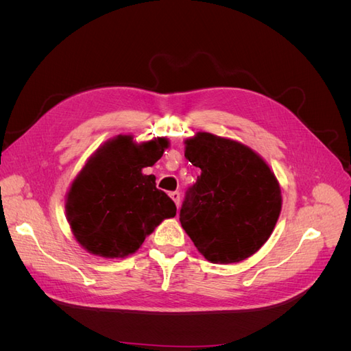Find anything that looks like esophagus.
<instances>
[{
  "label": "esophagus",
  "instance_id": "1",
  "mask_svg": "<svg viewBox=\"0 0 351 351\" xmlns=\"http://www.w3.org/2000/svg\"><path fill=\"white\" fill-rule=\"evenodd\" d=\"M169 197H171L174 200V204L177 205V208L180 206V193L178 192H171L169 193Z\"/></svg>",
  "mask_w": 351,
  "mask_h": 351
}]
</instances>
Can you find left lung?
I'll return each instance as SVG.
<instances>
[{
  "instance_id": "1",
  "label": "left lung",
  "mask_w": 351,
  "mask_h": 351,
  "mask_svg": "<svg viewBox=\"0 0 351 351\" xmlns=\"http://www.w3.org/2000/svg\"><path fill=\"white\" fill-rule=\"evenodd\" d=\"M184 143V156L202 173L186 192L182 227L212 263L252 256L280 217L277 178L258 154L236 141L197 133Z\"/></svg>"
}]
</instances>
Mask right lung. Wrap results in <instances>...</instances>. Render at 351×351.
<instances>
[{"label":"right lung","instance_id":"right-lung-1","mask_svg":"<svg viewBox=\"0 0 351 351\" xmlns=\"http://www.w3.org/2000/svg\"><path fill=\"white\" fill-rule=\"evenodd\" d=\"M168 147L165 137L134 143L119 136L101 146L74 178L66 212L76 240L89 253L125 258L142 246L156 226L176 217V204L142 173Z\"/></svg>","mask_w":351,"mask_h":351}]
</instances>
